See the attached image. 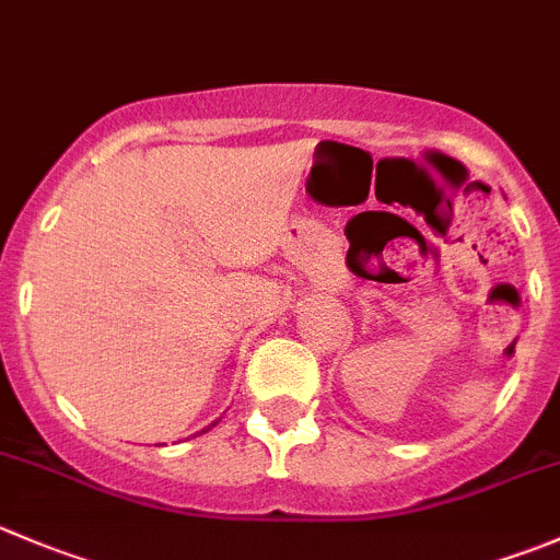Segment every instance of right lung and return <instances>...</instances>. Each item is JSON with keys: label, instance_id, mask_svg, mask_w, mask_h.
Masks as SVG:
<instances>
[{"label": "right lung", "instance_id": "right-lung-1", "mask_svg": "<svg viewBox=\"0 0 560 560\" xmlns=\"http://www.w3.org/2000/svg\"><path fill=\"white\" fill-rule=\"evenodd\" d=\"M213 424H215V421H213ZM213 424H210V427H213ZM210 427H208V430H210ZM208 430H202V432H208Z\"/></svg>", "mask_w": 560, "mask_h": 560}]
</instances>
